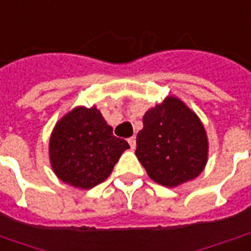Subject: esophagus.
<instances>
[{"label":"esophagus","instance_id":"34e87169","mask_svg":"<svg viewBox=\"0 0 251 251\" xmlns=\"http://www.w3.org/2000/svg\"><path fill=\"white\" fill-rule=\"evenodd\" d=\"M127 142H129V145H130L131 149H134L136 148V137L133 136L130 138H127Z\"/></svg>","mask_w":251,"mask_h":251}]
</instances>
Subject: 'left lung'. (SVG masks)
I'll use <instances>...</instances> for the list:
<instances>
[{
	"label": "left lung",
	"instance_id": "left-lung-1",
	"mask_svg": "<svg viewBox=\"0 0 251 251\" xmlns=\"http://www.w3.org/2000/svg\"><path fill=\"white\" fill-rule=\"evenodd\" d=\"M142 122L136 156L153 181L174 188L203 172L208 160L207 133L181 99L168 95L148 110Z\"/></svg>",
	"mask_w": 251,
	"mask_h": 251
}]
</instances>
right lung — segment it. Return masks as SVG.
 <instances>
[{"label": "right lung", "mask_w": 251, "mask_h": 251, "mask_svg": "<svg viewBox=\"0 0 251 251\" xmlns=\"http://www.w3.org/2000/svg\"><path fill=\"white\" fill-rule=\"evenodd\" d=\"M113 136V127L97 106H76L57 121L50 137V163L57 179L75 188L90 189L103 183L129 149Z\"/></svg>", "instance_id": "add662e5"}]
</instances>
